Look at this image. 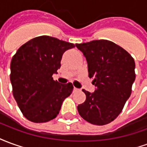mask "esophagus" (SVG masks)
Returning <instances> with one entry per match:
<instances>
[{"label":"esophagus","instance_id":"obj_1","mask_svg":"<svg viewBox=\"0 0 147 147\" xmlns=\"http://www.w3.org/2000/svg\"><path fill=\"white\" fill-rule=\"evenodd\" d=\"M74 90H75V91H77V90H79V89L76 88V87H74Z\"/></svg>","mask_w":147,"mask_h":147}]
</instances>
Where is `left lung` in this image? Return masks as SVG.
<instances>
[{"mask_svg":"<svg viewBox=\"0 0 147 147\" xmlns=\"http://www.w3.org/2000/svg\"><path fill=\"white\" fill-rule=\"evenodd\" d=\"M86 57L94 92L83 90L86 101L78 112L87 122L96 125L110 123L121 113L136 80V64L127 52L108 40L76 44Z\"/></svg>","mask_w":147,"mask_h":147,"instance_id":"8db88e82","label":"left lung"}]
</instances>
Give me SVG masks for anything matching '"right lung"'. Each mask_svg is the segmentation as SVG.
<instances>
[{
    "mask_svg": "<svg viewBox=\"0 0 147 147\" xmlns=\"http://www.w3.org/2000/svg\"><path fill=\"white\" fill-rule=\"evenodd\" d=\"M75 47L70 42L50 36L31 39L11 59L10 80L19 108L27 120L44 123L54 119L64 100L73 90L71 83L53 80L64 52Z\"/></svg>",
    "mask_w": 147,
    "mask_h": 147,
    "instance_id": "1",
    "label": "right lung"
}]
</instances>
